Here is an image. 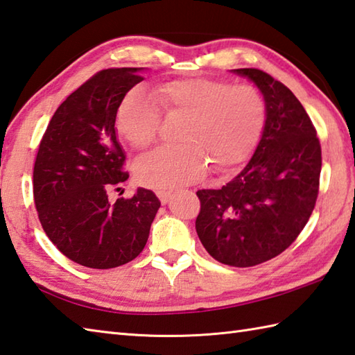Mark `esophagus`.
<instances>
[{
	"label": "esophagus",
	"instance_id": "1",
	"mask_svg": "<svg viewBox=\"0 0 355 355\" xmlns=\"http://www.w3.org/2000/svg\"><path fill=\"white\" fill-rule=\"evenodd\" d=\"M156 194H157V198H159V200L162 202V204H167L170 196H171L170 191H157Z\"/></svg>",
	"mask_w": 355,
	"mask_h": 355
}]
</instances>
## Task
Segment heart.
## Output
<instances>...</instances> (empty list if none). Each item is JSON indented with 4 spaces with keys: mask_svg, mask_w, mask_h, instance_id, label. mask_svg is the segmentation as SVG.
I'll use <instances>...</instances> for the list:
<instances>
[{
    "mask_svg": "<svg viewBox=\"0 0 355 355\" xmlns=\"http://www.w3.org/2000/svg\"><path fill=\"white\" fill-rule=\"evenodd\" d=\"M167 113L188 114L180 146H164L136 162L135 175L144 187L168 191L198 182L208 159L218 171L237 167L252 155L266 124V103L247 84L209 78L175 79L156 90ZM161 108L144 89L132 90L116 114V130L130 146L142 150L156 141Z\"/></svg>",
    "mask_w": 355,
    "mask_h": 355,
    "instance_id": "obj_1",
    "label": "heart"
}]
</instances>
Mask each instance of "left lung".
<instances>
[{"label":"left lung","instance_id":"1","mask_svg":"<svg viewBox=\"0 0 355 355\" xmlns=\"http://www.w3.org/2000/svg\"><path fill=\"white\" fill-rule=\"evenodd\" d=\"M262 92L266 124L254 155L219 190H199L196 231L208 254L247 268L279 256L313 213L322 170L315 128L294 93L259 69H234Z\"/></svg>","mask_w":355,"mask_h":355}]
</instances>
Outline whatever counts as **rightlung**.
Here are the masks:
<instances>
[{
	"label": "right lung",
	"mask_w": 355,
	"mask_h": 355,
	"mask_svg": "<svg viewBox=\"0 0 355 355\" xmlns=\"http://www.w3.org/2000/svg\"><path fill=\"white\" fill-rule=\"evenodd\" d=\"M142 69L101 70L58 107L40 144L33 198L47 237L87 268H116L139 256L161 202L146 188L114 204L108 191L125 182L116 137L118 108L142 81Z\"/></svg>",
	"instance_id": "right-lung-1"
}]
</instances>
